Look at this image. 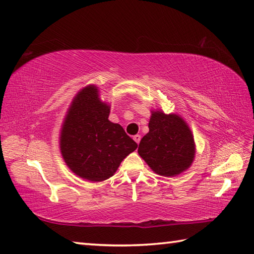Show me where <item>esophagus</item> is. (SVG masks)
I'll list each match as a JSON object with an SVG mask.
<instances>
[{"label": "esophagus", "instance_id": "1", "mask_svg": "<svg viewBox=\"0 0 254 254\" xmlns=\"http://www.w3.org/2000/svg\"><path fill=\"white\" fill-rule=\"evenodd\" d=\"M133 140H134V141L137 143V144H139L140 141H141V135H139V134L134 135V136H133Z\"/></svg>", "mask_w": 254, "mask_h": 254}]
</instances>
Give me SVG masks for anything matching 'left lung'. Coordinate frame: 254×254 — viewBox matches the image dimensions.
<instances>
[{"label": "left lung", "instance_id": "8db88e82", "mask_svg": "<svg viewBox=\"0 0 254 254\" xmlns=\"http://www.w3.org/2000/svg\"><path fill=\"white\" fill-rule=\"evenodd\" d=\"M137 153L151 170L162 177H175L191 167L195 143L188 123L179 114L151 111L149 132L142 137Z\"/></svg>", "mask_w": 254, "mask_h": 254}]
</instances>
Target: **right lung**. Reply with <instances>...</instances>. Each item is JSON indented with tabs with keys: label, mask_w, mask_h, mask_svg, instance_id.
I'll use <instances>...</instances> for the list:
<instances>
[{
	"label": "right lung",
	"mask_w": 254,
	"mask_h": 254,
	"mask_svg": "<svg viewBox=\"0 0 254 254\" xmlns=\"http://www.w3.org/2000/svg\"><path fill=\"white\" fill-rule=\"evenodd\" d=\"M111 107L94 84L77 92L60 132V151L67 168L91 182L104 181L117 172L137 144L123 127L109 120Z\"/></svg>",
	"instance_id": "obj_1"
}]
</instances>
